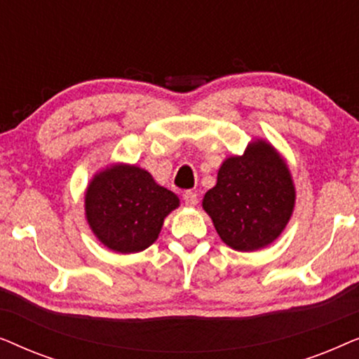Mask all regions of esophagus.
I'll return each mask as SVG.
<instances>
[{"instance_id":"34e87169","label":"esophagus","mask_w":359,"mask_h":359,"mask_svg":"<svg viewBox=\"0 0 359 359\" xmlns=\"http://www.w3.org/2000/svg\"><path fill=\"white\" fill-rule=\"evenodd\" d=\"M183 201L186 205H196L198 204V194L193 193V191H186V193L183 194Z\"/></svg>"}]
</instances>
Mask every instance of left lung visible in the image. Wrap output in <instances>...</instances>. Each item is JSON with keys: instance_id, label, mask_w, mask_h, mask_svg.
Returning a JSON list of instances; mask_svg holds the SVG:
<instances>
[{"instance_id": "1", "label": "left lung", "mask_w": 359, "mask_h": 359, "mask_svg": "<svg viewBox=\"0 0 359 359\" xmlns=\"http://www.w3.org/2000/svg\"><path fill=\"white\" fill-rule=\"evenodd\" d=\"M294 199L286 163L271 145L259 140L250 144L242 156L224 161L203 208L224 243L238 252H255L281 235Z\"/></svg>"}]
</instances>
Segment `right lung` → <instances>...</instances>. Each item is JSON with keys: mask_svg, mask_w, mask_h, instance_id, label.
<instances>
[{"mask_svg": "<svg viewBox=\"0 0 359 359\" xmlns=\"http://www.w3.org/2000/svg\"><path fill=\"white\" fill-rule=\"evenodd\" d=\"M180 199L158 186L149 171L116 165L93 178L85 208L88 224L107 248L142 252L158 238L163 220Z\"/></svg>", "mask_w": 359, "mask_h": 359, "instance_id": "1", "label": "right lung"}]
</instances>
